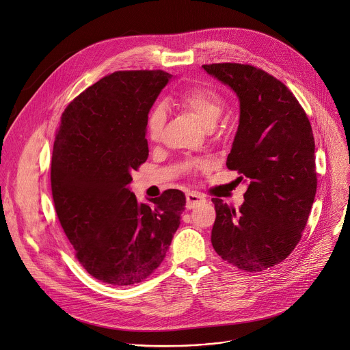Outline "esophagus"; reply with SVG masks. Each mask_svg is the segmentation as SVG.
Returning a JSON list of instances; mask_svg holds the SVG:
<instances>
[{
	"label": "esophagus",
	"instance_id": "obj_1",
	"mask_svg": "<svg viewBox=\"0 0 350 350\" xmlns=\"http://www.w3.org/2000/svg\"><path fill=\"white\" fill-rule=\"evenodd\" d=\"M186 201H187V208L191 209V208H194L196 205L205 202V198H204L201 194L196 193V191H189V193L186 194Z\"/></svg>",
	"mask_w": 350,
	"mask_h": 350
}]
</instances>
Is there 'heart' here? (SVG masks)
<instances>
[{"label": "heart", "instance_id": "b5f03b06", "mask_svg": "<svg viewBox=\"0 0 350 350\" xmlns=\"http://www.w3.org/2000/svg\"><path fill=\"white\" fill-rule=\"evenodd\" d=\"M179 105L193 113L206 128L213 129L218 124L225 110V98L209 85H197L186 90L179 96ZM167 122V111L163 105L156 106L148 118V136L159 144L163 139Z\"/></svg>", "mask_w": 350, "mask_h": 350}]
</instances>
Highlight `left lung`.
I'll list each match as a JSON object with an SVG mask.
<instances>
[{"label":"left lung","instance_id":"1","mask_svg":"<svg viewBox=\"0 0 350 350\" xmlns=\"http://www.w3.org/2000/svg\"><path fill=\"white\" fill-rule=\"evenodd\" d=\"M240 102L239 128L226 165L248 182L239 209L213 198L211 243L228 263L262 271L284 260L306 226L317 189L309 118L277 79L251 64H204Z\"/></svg>","mask_w":350,"mask_h":350}]
</instances>
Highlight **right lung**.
<instances>
[{
    "instance_id": "obj_1",
    "label": "right lung",
    "mask_w": 350,
    "mask_h": 350,
    "mask_svg": "<svg viewBox=\"0 0 350 350\" xmlns=\"http://www.w3.org/2000/svg\"><path fill=\"white\" fill-rule=\"evenodd\" d=\"M172 79L163 70L116 72L64 109L51 187L59 222L81 266L111 286H132L164 260L186 197L165 190L137 202L131 172L149 156V111Z\"/></svg>"
}]
</instances>
